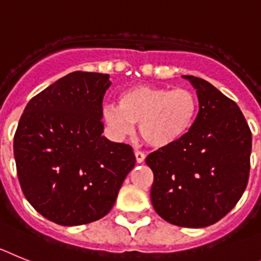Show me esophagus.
Wrapping results in <instances>:
<instances>
[{"label":"esophagus","mask_w":261,"mask_h":261,"mask_svg":"<svg viewBox=\"0 0 261 261\" xmlns=\"http://www.w3.org/2000/svg\"><path fill=\"white\" fill-rule=\"evenodd\" d=\"M135 159H137V163H143L146 155L142 151H135Z\"/></svg>","instance_id":"esophagus-1"}]
</instances>
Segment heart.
I'll return each instance as SVG.
<instances>
[{
	"label": "heart",
	"instance_id": "1",
	"mask_svg": "<svg viewBox=\"0 0 261 261\" xmlns=\"http://www.w3.org/2000/svg\"><path fill=\"white\" fill-rule=\"evenodd\" d=\"M118 102L103 108L109 127L123 137L138 124L140 138L153 148L177 143L193 127L198 113L196 93L187 88L135 85L122 92Z\"/></svg>",
	"mask_w": 261,
	"mask_h": 261
}]
</instances>
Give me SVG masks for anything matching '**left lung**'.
<instances>
[{"mask_svg": "<svg viewBox=\"0 0 261 261\" xmlns=\"http://www.w3.org/2000/svg\"><path fill=\"white\" fill-rule=\"evenodd\" d=\"M182 77L198 96L193 127L146 163L153 172L155 212L172 225L198 228L223 218L246 190L252 134L232 99L199 77Z\"/></svg>", "mask_w": 261, "mask_h": 261, "instance_id": "obj_1", "label": "left lung"}]
</instances>
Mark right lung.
<instances>
[{
  "label": "right lung",
  "instance_id": "right-lung-1",
  "mask_svg": "<svg viewBox=\"0 0 261 261\" xmlns=\"http://www.w3.org/2000/svg\"><path fill=\"white\" fill-rule=\"evenodd\" d=\"M109 74L72 72L30 99L14 135L22 192L36 212L62 226L98 221L135 165L128 144L102 137Z\"/></svg>",
  "mask_w": 261,
  "mask_h": 261
}]
</instances>
